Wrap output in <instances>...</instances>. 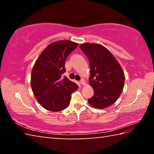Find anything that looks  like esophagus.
<instances>
[{
    "mask_svg": "<svg viewBox=\"0 0 154 154\" xmlns=\"http://www.w3.org/2000/svg\"><path fill=\"white\" fill-rule=\"evenodd\" d=\"M80 84H82V85H85V81L83 79H82V80L80 81Z\"/></svg>",
    "mask_w": 154,
    "mask_h": 154,
    "instance_id": "34e87169",
    "label": "esophagus"
}]
</instances>
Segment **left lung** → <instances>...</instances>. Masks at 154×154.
<instances>
[{"label":"left lung","instance_id":"obj_1","mask_svg":"<svg viewBox=\"0 0 154 154\" xmlns=\"http://www.w3.org/2000/svg\"><path fill=\"white\" fill-rule=\"evenodd\" d=\"M79 47L89 60V83L94 92L88 103L94 108L108 107L116 103L123 91V70L111 51L100 44L85 43Z\"/></svg>","mask_w":154,"mask_h":154}]
</instances>
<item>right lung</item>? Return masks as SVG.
<instances>
[{
	"label": "right lung",
	"mask_w": 154,
	"mask_h": 154,
	"mask_svg": "<svg viewBox=\"0 0 154 154\" xmlns=\"http://www.w3.org/2000/svg\"><path fill=\"white\" fill-rule=\"evenodd\" d=\"M77 45L69 40L52 43L35 62L31 73V87L36 100L47 110H64L69 105L71 94L78 89L76 83L62 77L67 56Z\"/></svg>",
	"instance_id": "obj_1"
}]
</instances>
